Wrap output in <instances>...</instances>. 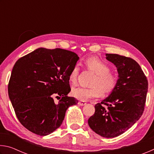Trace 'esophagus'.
Listing matches in <instances>:
<instances>
[{"label":"esophagus","instance_id":"1","mask_svg":"<svg viewBox=\"0 0 154 154\" xmlns=\"http://www.w3.org/2000/svg\"><path fill=\"white\" fill-rule=\"evenodd\" d=\"M78 104H79L80 106H84L86 105V103H85V101H79V102L78 103Z\"/></svg>","mask_w":154,"mask_h":154}]
</instances>
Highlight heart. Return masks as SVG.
Returning a JSON list of instances; mask_svg holds the SVG:
<instances>
[{"instance_id": "obj_1", "label": "heart", "mask_w": 154, "mask_h": 154, "mask_svg": "<svg viewBox=\"0 0 154 154\" xmlns=\"http://www.w3.org/2000/svg\"><path fill=\"white\" fill-rule=\"evenodd\" d=\"M88 69L96 75L90 83V88L82 87L75 88L71 91L72 96L82 101L99 97L102 95H108L116 90L118 84V77L111 73V68L105 62L97 58H90L85 62ZM79 72V65H75L70 72L69 79L71 84L77 83Z\"/></svg>"}]
</instances>
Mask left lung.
Instances as JSON below:
<instances>
[{
	"instance_id": "obj_1",
	"label": "left lung",
	"mask_w": 154,
	"mask_h": 154,
	"mask_svg": "<svg viewBox=\"0 0 154 154\" xmlns=\"http://www.w3.org/2000/svg\"><path fill=\"white\" fill-rule=\"evenodd\" d=\"M106 59L117 68L118 86L100 103L96 104L95 113L88 122L96 134L113 138L123 134L141 117L148 82L141 68L133 59L113 54H106Z\"/></svg>"
}]
</instances>
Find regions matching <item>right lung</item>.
<instances>
[{
  "label": "right lung",
  "instance_id": "add662e5",
  "mask_svg": "<svg viewBox=\"0 0 154 154\" xmlns=\"http://www.w3.org/2000/svg\"><path fill=\"white\" fill-rule=\"evenodd\" d=\"M74 52L40 48L15 62L8 85L9 97L20 123L46 136L61 126L69 106L78 100L71 92L69 76L79 60ZM61 100L56 103L54 96Z\"/></svg>",
  "mask_w": 154,
  "mask_h": 154
}]
</instances>
